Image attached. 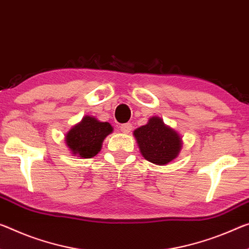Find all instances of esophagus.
Returning <instances> with one entry per match:
<instances>
[{
    "label": "esophagus",
    "instance_id": "1",
    "mask_svg": "<svg viewBox=\"0 0 249 249\" xmlns=\"http://www.w3.org/2000/svg\"><path fill=\"white\" fill-rule=\"evenodd\" d=\"M121 131L123 132V133H129L132 131V124L131 123H126V124H123V125H121Z\"/></svg>",
    "mask_w": 249,
    "mask_h": 249
}]
</instances>
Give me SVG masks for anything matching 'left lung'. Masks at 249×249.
Here are the masks:
<instances>
[{"mask_svg": "<svg viewBox=\"0 0 249 249\" xmlns=\"http://www.w3.org/2000/svg\"><path fill=\"white\" fill-rule=\"evenodd\" d=\"M142 155L151 163L165 165L178 155L181 141L174 129L160 117L149 118L148 123L134 131Z\"/></svg>", "mask_w": 249, "mask_h": 249, "instance_id": "1", "label": "left lung"}]
</instances>
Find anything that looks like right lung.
Wrapping results in <instances>:
<instances>
[{
	"label": "right lung",
	"instance_id": "add662e5",
	"mask_svg": "<svg viewBox=\"0 0 249 249\" xmlns=\"http://www.w3.org/2000/svg\"><path fill=\"white\" fill-rule=\"evenodd\" d=\"M113 128L106 122L97 121L95 117L85 116L81 123L75 125L66 135V145L74 155L90 159L101 151L102 143Z\"/></svg>",
	"mask_w": 249,
	"mask_h": 249
}]
</instances>
